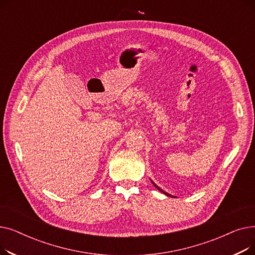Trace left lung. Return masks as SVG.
I'll list each match as a JSON object with an SVG mask.
<instances>
[{
  "label": "left lung",
  "instance_id": "8db88e82",
  "mask_svg": "<svg viewBox=\"0 0 255 255\" xmlns=\"http://www.w3.org/2000/svg\"><path fill=\"white\" fill-rule=\"evenodd\" d=\"M151 182H152V183H153V185H154V186H155V187H156V188H157V189H158V190H159V191H161V192H163V193H164V194H165V195H167V196H169V197H176V196H173V195H171V194H169V193H167V192H165V191H163V190H162V189H161V188H160V187H158V186H157V185H156V184H155V183H154V182H153V181H152V180H151Z\"/></svg>",
  "mask_w": 255,
  "mask_h": 255
}]
</instances>
